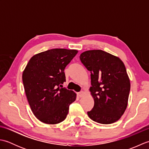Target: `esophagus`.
I'll return each mask as SVG.
<instances>
[{
    "label": "esophagus",
    "mask_w": 149,
    "mask_h": 149,
    "mask_svg": "<svg viewBox=\"0 0 149 149\" xmlns=\"http://www.w3.org/2000/svg\"><path fill=\"white\" fill-rule=\"evenodd\" d=\"M84 95V91H81V92L77 93V96L79 97H83Z\"/></svg>",
    "instance_id": "34e87169"
}]
</instances>
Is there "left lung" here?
I'll return each mask as SVG.
<instances>
[{
	"label": "left lung",
	"mask_w": 149,
	"mask_h": 149,
	"mask_svg": "<svg viewBox=\"0 0 149 149\" xmlns=\"http://www.w3.org/2000/svg\"><path fill=\"white\" fill-rule=\"evenodd\" d=\"M80 59L91 73V95L94 106L88 115L93 121L110 124L127 108L131 84L123 61L102 50H87Z\"/></svg>",
	"instance_id": "1"
}]
</instances>
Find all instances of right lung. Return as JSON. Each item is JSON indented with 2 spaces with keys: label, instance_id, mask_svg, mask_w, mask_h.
I'll list each match as a JSON object with an SVG mask.
<instances>
[{
  "label": "right lung",
  "instance_id": "1",
  "mask_svg": "<svg viewBox=\"0 0 149 149\" xmlns=\"http://www.w3.org/2000/svg\"><path fill=\"white\" fill-rule=\"evenodd\" d=\"M77 50L53 49L33 56L22 74L25 92L31 109L40 121L57 124L68 115L76 99L74 91L63 88L64 70Z\"/></svg>",
  "mask_w": 149,
  "mask_h": 149
}]
</instances>
